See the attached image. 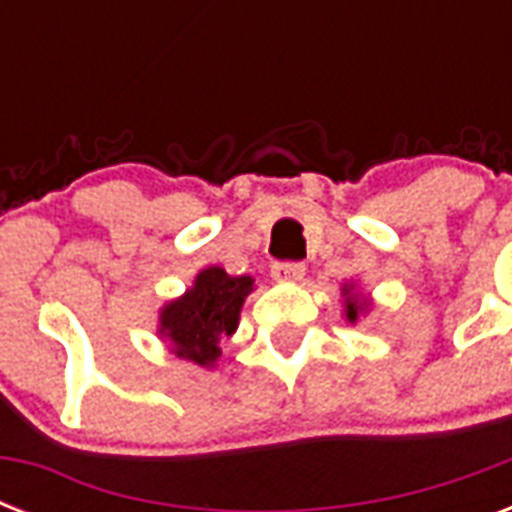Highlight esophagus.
I'll list each match as a JSON object with an SVG mask.
<instances>
[{
	"instance_id": "1",
	"label": "esophagus",
	"mask_w": 512,
	"mask_h": 512,
	"mask_svg": "<svg viewBox=\"0 0 512 512\" xmlns=\"http://www.w3.org/2000/svg\"><path fill=\"white\" fill-rule=\"evenodd\" d=\"M271 273H273V279H279V281H300L305 276V265L303 263H273Z\"/></svg>"
}]
</instances>
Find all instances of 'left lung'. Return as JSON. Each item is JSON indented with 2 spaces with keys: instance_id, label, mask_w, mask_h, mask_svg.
I'll use <instances>...</instances> for the list:
<instances>
[{
  "instance_id": "8db88e82",
  "label": "left lung",
  "mask_w": 512,
  "mask_h": 512,
  "mask_svg": "<svg viewBox=\"0 0 512 512\" xmlns=\"http://www.w3.org/2000/svg\"><path fill=\"white\" fill-rule=\"evenodd\" d=\"M342 292H345V295H348L350 289H342ZM364 305L366 303H358V300H353V297H348V300H345V308H348V319L350 321H356L358 319V311H364Z\"/></svg>"
}]
</instances>
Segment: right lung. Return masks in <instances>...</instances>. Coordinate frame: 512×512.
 I'll use <instances>...</instances> for the list:
<instances>
[{"label":"right lung","instance_id":"right-lung-1","mask_svg":"<svg viewBox=\"0 0 512 512\" xmlns=\"http://www.w3.org/2000/svg\"><path fill=\"white\" fill-rule=\"evenodd\" d=\"M252 292L249 276H228L223 268H207L188 292L162 311V335L175 353L196 364H215L217 340L236 332L244 297Z\"/></svg>","mask_w":512,"mask_h":512}]
</instances>
